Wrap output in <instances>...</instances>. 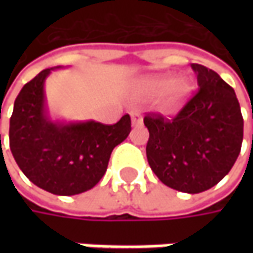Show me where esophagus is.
<instances>
[{
    "label": "esophagus",
    "instance_id": "34e87169",
    "mask_svg": "<svg viewBox=\"0 0 253 253\" xmlns=\"http://www.w3.org/2000/svg\"><path fill=\"white\" fill-rule=\"evenodd\" d=\"M131 121L132 125H139V124H142V115L138 110H133L131 112Z\"/></svg>",
    "mask_w": 253,
    "mask_h": 253
}]
</instances>
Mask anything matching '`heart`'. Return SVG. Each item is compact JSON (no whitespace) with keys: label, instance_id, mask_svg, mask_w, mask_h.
Segmentation results:
<instances>
[{"label":"heart","instance_id":"b5f03b06","mask_svg":"<svg viewBox=\"0 0 253 253\" xmlns=\"http://www.w3.org/2000/svg\"><path fill=\"white\" fill-rule=\"evenodd\" d=\"M138 92L143 98H158L165 94L163 105L168 111L180 108L191 92V85L186 79H171L169 74H159L143 79L138 85Z\"/></svg>","mask_w":253,"mask_h":253}]
</instances>
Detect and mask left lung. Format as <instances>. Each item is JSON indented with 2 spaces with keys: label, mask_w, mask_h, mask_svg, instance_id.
Wrapping results in <instances>:
<instances>
[{
  "label": "left lung",
  "mask_w": 253,
  "mask_h": 253,
  "mask_svg": "<svg viewBox=\"0 0 253 253\" xmlns=\"http://www.w3.org/2000/svg\"><path fill=\"white\" fill-rule=\"evenodd\" d=\"M199 90L168 121L148 115L146 156L170 189L197 194L214 187L232 169L244 138V118L234 88L214 70L193 63Z\"/></svg>",
  "instance_id": "8db88e82"
}]
</instances>
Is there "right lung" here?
I'll use <instances>...</instances> for the list:
<instances>
[{
	"instance_id": "obj_1",
	"label": "right lung",
	"mask_w": 253,
	"mask_h": 253,
	"mask_svg": "<svg viewBox=\"0 0 253 253\" xmlns=\"http://www.w3.org/2000/svg\"><path fill=\"white\" fill-rule=\"evenodd\" d=\"M52 70H42L18 94L9 120V148L19 169L38 187L74 196L101 180L112 149L131 132V118L126 114L114 125L53 121L44 95V80Z\"/></svg>"
}]
</instances>
